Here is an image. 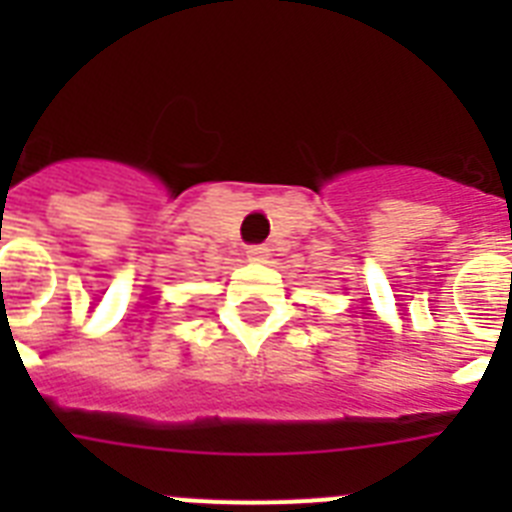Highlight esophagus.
<instances>
[{
  "label": "esophagus",
  "mask_w": 512,
  "mask_h": 512,
  "mask_svg": "<svg viewBox=\"0 0 512 512\" xmlns=\"http://www.w3.org/2000/svg\"><path fill=\"white\" fill-rule=\"evenodd\" d=\"M246 256H248V261H266L269 259V248L266 246H248L246 248Z\"/></svg>",
  "instance_id": "esophagus-1"
}]
</instances>
